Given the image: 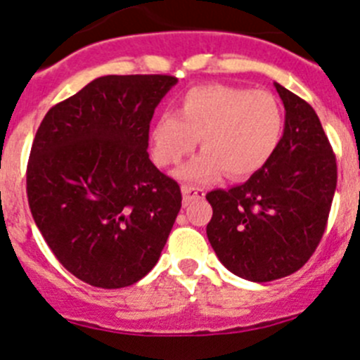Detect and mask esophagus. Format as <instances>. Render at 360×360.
<instances>
[{
	"mask_svg": "<svg viewBox=\"0 0 360 360\" xmlns=\"http://www.w3.org/2000/svg\"><path fill=\"white\" fill-rule=\"evenodd\" d=\"M182 196L184 202L189 203L193 200H202L205 196V191L202 187H193V186H182Z\"/></svg>",
	"mask_w": 360,
	"mask_h": 360,
	"instance_id": "34e87169",
	"label": "esophagus"
}]
</instances>
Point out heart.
<instances>
[{"instance_id":"obj_1","label":"heart","mask_w":360,"mask_h":360,"mask_svg":"<svg viewBox=\"0 0 360 360\" xmlns=\"http://www.w3.org/2000/svg\"><path fill=\"white\" fill-rule=\"evenodd\" d=\"M283 108L276 95L227 84L193 86L178 101V115L164 111L149 126L153 158L174 165L198 146L203 149L178 169L191 184L249 178L265 167L283 135Z\"/></svg>"}]
</instances>
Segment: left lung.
Instances as JSON below:
<instances>
[{"mask_svg": "<svg viewBox=\"0 0 360 360\" xmlns=\"http://www.w3.org/2000/svg\"><path fill=\"white\" fill-rule=\"evenodd\" d=\"M285 106L281 142L241 186L211 191L207 238L232 274L254 283L294 274L326 229L337 164L314 108L274 82Z\"/></svg>", "mask_w": 360, "mask_h": 360, "instance_id": "obj_1", "label": "left lung"}]
</instances>
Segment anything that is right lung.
<instances>
[{"mask_svg":"<svg viewBox=\"0 0 360 360\" xmlns=\"http://www.w3.org/2000/svg\"><path fill=\"white\" fill-rule=\"evenodd\" d=\"M178 82L104 75L50 108L32 144L27 195L44 241L68 272L129 287L157 265L182 207L180 186L149 160V122Z\"/></svg>","mask_w":360,"mask_h":360,"instance_id":"right-lung-1","label":"right lung"}]
</instances>
